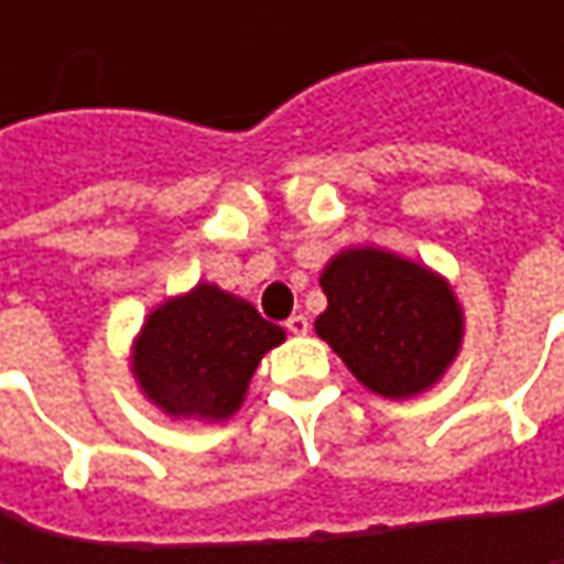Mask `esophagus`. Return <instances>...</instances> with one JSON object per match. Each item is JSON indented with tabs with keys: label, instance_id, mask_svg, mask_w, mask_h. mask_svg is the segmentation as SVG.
I'll return each instance as SVG.
<instances>
[{
	"label": "esophagus",
	"instance_id": "esophagus-1",
	"mask_svg": "<svg viewBox=\"0 0 564 564\" xmlns=\"http://www.w3.org/2000/svg\"><path fill=\"white\" fill-rule=\"evenodd\" d=\"M283 326H286L290 336H306V333H310V319H306L303 313H293Z\"/></svg>",
	"mask_w": 564,
	"mask_h": 564
}]
</instances>
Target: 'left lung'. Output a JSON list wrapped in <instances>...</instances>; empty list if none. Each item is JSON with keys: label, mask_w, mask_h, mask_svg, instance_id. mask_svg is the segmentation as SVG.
Wrapping results in <instances>:
<instances>
[{"label": "left lung", "mask_w": 564, "mask_h": 564, "mask_svg": "<svg viewBox=\"0 0 564 564\" xmlns=\"http://www.w3.org/2000/svg\"><path fill=\"white\" fill-rule=\"evenodd\" d=\"M319 283L329 306L316 333L372 392H424L460 349V306L451 286L421 264L356 248L333 258Z\"/></svg>", "instance_id": "left-lung-1"}]
</instances>
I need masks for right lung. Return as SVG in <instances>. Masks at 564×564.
Wrapping results in <instances>:
<instances>
[{"mask_svg": "<svg viewBox=\"0 0 564 564\" xmlns=\"http://www.w3.org/2000/svg\"><path fill=\"white\" fill-rule=\"evenodd\" d=\"M283 343V329L251 303L198 283L150 313L133 372L140 389L175 417H228L248 392L261 356Z\"/></svg>", "mask_w": 564, "mask_h": 564, "instance_id": "obj_1", "label": "right lung"}]
</instances>
